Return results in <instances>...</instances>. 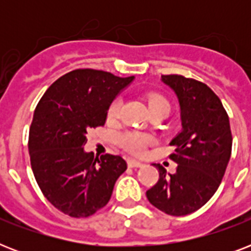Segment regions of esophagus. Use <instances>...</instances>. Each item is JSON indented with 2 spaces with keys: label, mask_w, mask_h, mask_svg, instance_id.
Here are the masks:
<instances>
[{
  "label": "esophagus",
  "mask_w": 251,
  "mask_h": 251,
  "mask_svg": "<svg viewBox=\"0 0 251 251\" xmlns=\"http://www.w3.org/2000/svg\"><path fill=\"white\" fill-rule=\"evenodd\" d=\"M127 165H129L130 168H141L143 167V163H141V161L138 160H134V159H129V160H127Z\"/></svg>",
  "instance_id": "34e87169"
}]
</instances>
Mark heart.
Instances as JSON below:
<instances>
[{"instance_id":"b5f03b06","label":"heart","mask_w":251,"mask_h":251,"mask_svg":"<svg viewBox=\"0 0 251 251\" xmlns=\"http://www.w3.org/2000/svg\"><path fill=\"white\" fill-rule=\"evenodd\" d=\"M147 104H149L150 113H163L169 114L171 112V102L165 96L160 94H149L147 95ZM121 108V99H114L108 106L106 117L109 121H114L120 114ZM120 143L126 151H129L135 155H142L145 152L146 146L149 145L150 138L142 133L137 131H126L120 135Z\"/></svg>"}]
</instances>
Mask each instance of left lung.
I'll use <instances>...</instances> for the list:
<instances>
[{"label":"left lung","mask_w":251,"mask_h":251,"mask_svg":"<svg viewBox=\"0 0 251 251\" xmlns=\"http://www.w3.org/2000/svg\"><path fill=\"white\" fill-rule=\"evenodd\" d=\"M177 95L182 130L171 142L177 163L175 175L159 169V181L146 195L150 203L172 216H185L204 206L222 182L232 152L229 117L207 84L182 75H161Z\"/></svg>","instance_id":"obj_1"}]
</instances>
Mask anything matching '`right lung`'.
Returning a JSON list of instances; mask_svg holds the SVG:
<instances>
[{
	"instance_id": "obj_1",
	"label": "right lung",
	"mask_w": 251,
	"mask_h": 251,
	"mask_svg": "<svg viewBox=\"0 0 251 251\" xmlns=\"http://www.w3.org/2000/svg\"><path fill=\"white\" fill-rule=\"evenodd\" d=\"M134 76L76 69L45 91L29 127L31 167L43 194L72 218H88L109 202L126 171L118 155L86 152L87 131L106 121L108 106Z\"/></svg>"
}]
</instances>
